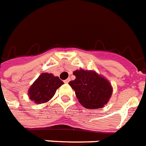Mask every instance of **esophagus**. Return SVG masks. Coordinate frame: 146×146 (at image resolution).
Masks as SVG:
<instances>
[{
  "label": "esophagus",
  "instance_id": "obj_1",
  "mask_svg": "<svg viewBox=\"0 0 146 146\" xmlns=\"http://www.w3.org/2000/svg\"><path fill=\"white\" fill-rule=\"evenodd\" d=\"M69 81H70V78H68V79H66V80H64V83H65V84H68V83L69 82Z\"/></svg>",
  "mask_w": 146,
  "mask_h": 146
}]
</instances>
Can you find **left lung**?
<instances>
[{
    "label": "left lung",
    "instance_id": "left-lung-1",
    "mask_svg": "<svg viewBox=\"0 0 146 146\" xmlns=\"http://www.w3.org/2000/svg\"><path fill=\"white\" fill-rule=\"evenodd\" d=\"M74 80L68 84L75 92L79 102L88 109L104 107L112 95L113 87L111 83L94 70L78 69L73 72Z\"/></svg>",
    "mask_w": 146,
    "mask_h": 146
}]
</instances>
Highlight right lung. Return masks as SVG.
<instances>
[{
	"label": "right lung",
	"mask_w": 146,
	"mask_h": 146,
	"mask_svg": "<svg viewBox=\"0 0 146 146\" xmlns=\"http://www.w3.org/2000/svg\"><path fill=\"white\" fill-rule=\"evenodd\" d=\"M64 83L51 73H41L28 90L29 99L36 104L47 102Z\"/></svg>",
	"instance_id": "obj_1"
}]
</instances>
